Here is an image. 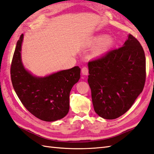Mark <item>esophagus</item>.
Listing matches in <instances>:
<instances>
[{"label": "esophagus", "mask_w": 154, "mask_h": 154, "mask_svg": "<svg viewBox=\"0 0 154 154\" xmlns=\"http://www.w3.org/2000/svg\"><path fill=\"white\" fill-rule=\"evenodd\" d=\"M81 72H82V74L83 75H87L88 73H89V69L87 67H83L81 69Z\"/></svg>", "instance_id": "obj_1"}]
</instances>
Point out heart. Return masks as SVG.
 I'll use <instances>...</instances> for the list:
<instances>
[{"instance_id": "heart-1", "label": "heart", "mask_w": 154, "mask_h": 154, "mask_svg": "<svg viewBox=\"0 0 154 154\" xmlns=\"http://www.w3.org/2000/svg\"><path fill=\"white\" fill-rule=\"evenodd\" d=\"M93 44H97L94 48V54L96 55H101L109 50L113 44V38L110 35H99L93 38Z\"/></svg>"}]
</instances>
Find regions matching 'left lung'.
<instances>
[{"mask_svg": "<svg viewBox=\"0 0 154 154\" xmlns=\"http://www.w3.org/2000/svg\"><path fill=\"white\" fill-rule=\"evenodd\" d=\"M88 67L94 109L104 119L122 116L142 92L146 76L145 54L131 34L123 46L90 61Z\"/></svg>", "mask_w": 154, "mask_h": 154, "instance_id": "obj_1", "label": "left lung"}]
</instances>
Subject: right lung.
<instances>
[{
	"instance_id": "1",
	"label": "right lung",
	"mask_w": 154,
	"mask_h": 154,
	"mask_svg": "<svg viewBox=\"0 0 154 154\" xmlns=\"http://www.w3.org/2000/svg\"><path fill=\"white\" fill-rule=\"evenodd\" d=\"M24 35L16 44L11 67L15 92L23 105L38 119L53 122L63 119L69 110V94L80 79L81 69L75 66L45 77H36L24 68L21 59Z\"/></svg>"
}]
</instances>
